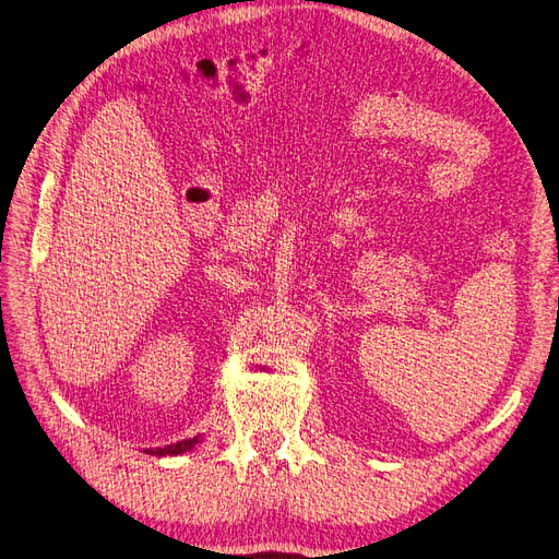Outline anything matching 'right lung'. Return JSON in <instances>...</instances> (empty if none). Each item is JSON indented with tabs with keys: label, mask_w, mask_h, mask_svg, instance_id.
<instances>
[{
	"label": "right lung",
	"mask_w": 559,
	"mask_h": 559,
	"mask_svg": "<svg viewBox=\"0 0 559 559\" xmlns=\"http://www.w3.org/2000/svg\"><path fill=\"white\" fill-rule=\"evenodd\" d=\"M202 435H197V437H192V439H181V441H176V443H169V445H162V448H146V453L148 455H155V457H176V455H183V453H190V450L197 445V443H202Z\"/></svg>",
	"instance_id": "add662e5"
}]
</instances>
